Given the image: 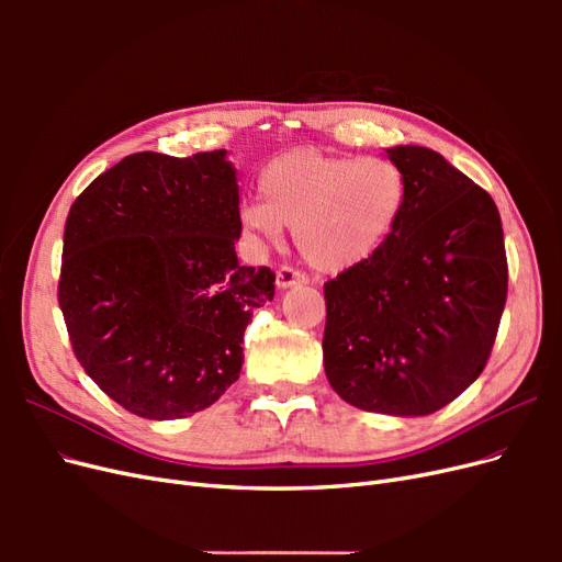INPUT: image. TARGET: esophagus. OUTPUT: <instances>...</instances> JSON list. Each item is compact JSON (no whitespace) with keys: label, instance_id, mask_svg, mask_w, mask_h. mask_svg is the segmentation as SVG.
I'll use <instances>...</instances> for the list:
<instances>
[{"label":"esophagus","instance_id":"1","mask_svg":"<svg viewBox=\"0 0 562 562\" xmlns=\"http://www.w3.org/2000/svg\"><path fill=\"white\" fill-rule=\"evenodd\" d=\"M304 283H307V279H304V274H300V271H295L293 267H279L277 285L281 288V291H285V288H291V285H304Z\"/></svg>","mask_w":562,"mask_h":562}]
</instances>
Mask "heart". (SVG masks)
Listing matches in <instances>:
<instances>
[{
  "label": "heart",
  "mask_w": 562,
  "mask_h": 562,
  "mask_svg": "<svg viewBox=\"0 0 562 562\" xmlns=\"http://www.w3.org/2000/svg\"><path fill=\"white\" fill-rule=\"evenodd\" d=\"M260 192L262 201L241 206L244 232L279 241L281 227L293 229L304 262L321 274H345L396 229L407 182L384 157L293 149L267 164Z\"/></svg>",
  "instance_id": "b5f03b06"
}]
</instances>
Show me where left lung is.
<instances>
[{"label": "left lung", "instance_id": "left-lung-1", "mask_svg": "<svg viewBox=\"0 0 562 562\" xmlns=\"http://www.w3.org/2000/svg\"><path fill=\"white\" fill-rule=\"evenodd\" d=\"M407 182L396 229L372 258L323 285V366L339 398L419 417L479 380L506 302L492 196L438 151L389 147Z\"/></svg>", "mask_w": 562, "mask_h": 562}]
</instances>
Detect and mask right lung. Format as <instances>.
Here are the masks:
<instances>
[{
    "label": "right lung",
    "mask_w": 562,
    "mask_h": 562,
    "mask_svg": "<svg viewBox=\"0 0 562 562\" xmlns=\"http://www.w3.org/2000/svg\"><path fill=\"white\" fill-rule=\"evenodd\" d=\"M227 149L140 151L98 176L65 223L58 302L77 361L128 413L180 419L239 380L274 271L241 267Z\"/></svg>",
    "instance_id": "right-lung-1"
}]
</instances>
